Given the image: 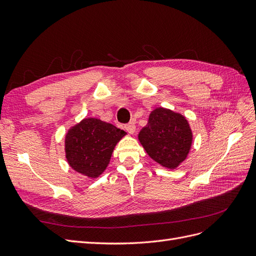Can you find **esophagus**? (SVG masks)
<instances>
[{
	"label": "esophagus",
	"mask_w": 256,
	"mask_h": 256,
	"mask_svg": "<svg viewBox=\"0 0 256 256\" xmlns=\"http://www.w3.org/2000/svg\"><path fill=\"white\" fill-rule=\"evenodd\" d=\"M125 129L128 131L129 134H132L134 131H136V125H134V122H129V124H127V125H125Z\"/></svg>",
	"instance_id": "esophagus-1"
}]
</instances>
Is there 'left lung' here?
<instances>
[{
  "label": "left lung",
  "mask_w": 256,
  "mask_h": 256,
  "mask_svg": "<svg viewBox=\"0 0 256 256\" xmlns=\"http://www.w3.org/2000/svg\"><path fill=\"white\" fill-rule=\"evenodd\" d=\"M138 140L152 159L162 166L175 168L187 157L192 132L182 115L158 108L150 113Z\"/></svg>",
  "instance_id": "8db88e82"
}]
</instances>
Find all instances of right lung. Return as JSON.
I'll return each mask as SVG.
<instances>
[{
	"label": "right lung",
	"instance_id": "right-lung-1",
	"mask_svg": "<svg viewBox=\"0 0 256 256\" xmlns=\"http://www.w3.org/2000/svg\"><path fill=\"white\" fill-rule=\"evenodd\" d=\"M125 131L97 118H85L66 134L65 150L74 171L96 178L108 166L114 147Z\"/></svg>",
	"mask_w": 256,
	"mask_h": 256
}]
</instances>
